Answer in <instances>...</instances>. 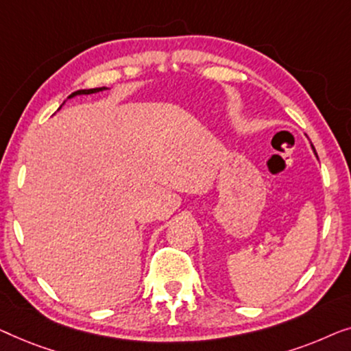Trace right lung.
I'll return each mask as SVG.
<instances>
[{
    "label": "right lung",
    "mask_w": 351,
    "mask_h": 351,
    "mask_svg": "<svg viewBox=\"0 0 351 351\" xmlns=\"http://www.w3.org/2000/svg\"><path fill=\"white\" fill-rule=\"evenodd\" d=\"M103 90H108V87H97V88H82V90H76V92H73L70 97L68 98H75V97H77V95H92V93H98V92H103ZM66 98V100H68ZM65 100V101H66ZM65 101L62 103V106L65 105ZM60 106V108H62ZM60 108H58V110H60Z\"/></svg>",
    "instance_id": "add662e5"
}]
</instances>
